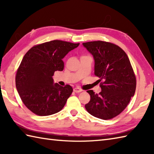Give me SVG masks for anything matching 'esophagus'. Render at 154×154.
<instances>
[{
    "instance_id": "34e87169",
    "label": "esophagus",
    "mask_w": 154,
    "mask_h": 154,
    "mask_svg": "<svg viewBox=\"0 0 154 154\" xmlns=\"http://www.w3.org/2000/svg\"><path fill=\"white\" fill-rule=\"evenodd\" d=\"M83 90L81 89V88H79V87H75V88H74V89H73V91H74L75 93H80Z\"/></svg>"
}]
</instances>
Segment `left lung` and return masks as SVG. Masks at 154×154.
I'll use <instances>...</instances> for the list:
<instances>
[{
  "instance_id": "left-lung-1",
  "label": "left lung",
  "mask_w": 154,
  "mask_h": 154,
  "mask_svg": "<svg viewBox=\"0 0 154 154\" xmlns=\"http://www.w3.org/2000/svg\"><path fill=\"white\" fill-rule=\"evenodd\" d=\"M94 60V75L99 78L101 92L87 91L91 100L85 109L91 115L103 120L120 114L134 97L136 79L124 51L118 45L103 41L83 43Z\"/></svg>"
}]
</instances>
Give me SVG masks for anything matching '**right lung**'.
<instances>
[{
  "instance_id": "right-lung-1",
  "label": "right lung",
  "mask_w": 154,
  "mask_h": 154,
  "mask_svg": "<svg viewBox=\"0 0 154 154\" xmlns=\"http://www.w3.org/2000/svg\"><path fill=\"white\" fill-rule=\"evenodd\" d=\"M79 44L53 40L29 50L16 75V87L23 103L39 116H49L63 109L73 88L54 83L53 75L63 70V59Z\"/></svg>"
}]
</instances>
